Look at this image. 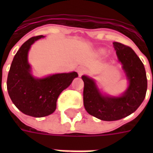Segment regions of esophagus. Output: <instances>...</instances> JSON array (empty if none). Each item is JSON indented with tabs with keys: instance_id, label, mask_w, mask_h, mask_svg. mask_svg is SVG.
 <instances>
[{
	"instance_id": "1",
	"label": "esophagus",
	"mask_w": 153,
	"mask_h": 153,
	"mask_svg": "<svg viewBox=\"0 0 153 153\" xmlns=\"http://www.w3.org/2000/svg\"><path fill=\"white\" fill-rule=\"evenodd\" d=\"M85 72H86V71H85L83 67H79V69H78V73H79V76H82Z\"/></svg>"
}]
</instances>
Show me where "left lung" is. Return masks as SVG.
Masks as SVG:
<instances>
[{
	"label": "left lung",
	"instance_id": "obj_1",
	"mask_svg": "<svg viewBox=\"0 0 153 153\" xmlns=\"http://www.w3.org/2000/svg\"><path fill=\"white\" fill-rule=\"evenodd\" d=\"M113 44L129 82L126 93L121 97L103 96L93 79L82 76L85 109L92 116L106 121L120 120L133 114L142 103L147 91V77L141 60L129 47L118 42Z\"/></svg>",
	"mask_w": 153,
	"mask_h": 153
}]
</instances>
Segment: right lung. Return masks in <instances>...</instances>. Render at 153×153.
<instances>
[{
  "label": "right lung",
  "instance_id": "add662e5",
  "mask_svg": "<svg viewBox=\"0 0 153 153\" xmlns=\"http://www.w3.org/2000/svg\"><path fill=\"white\" fill-rule=\"evenodd\" d=\"M37 36L23 44L16 52L7 79V90L11 100L19 110L34 117L50 115L56 109V102L61 92L78 76L77 72L53 74L44 79H35L30 73L27 52L37 39Z\"/></svg>",
  "mask_w": 153,
  "mask_h": 153
}]
</instances>
